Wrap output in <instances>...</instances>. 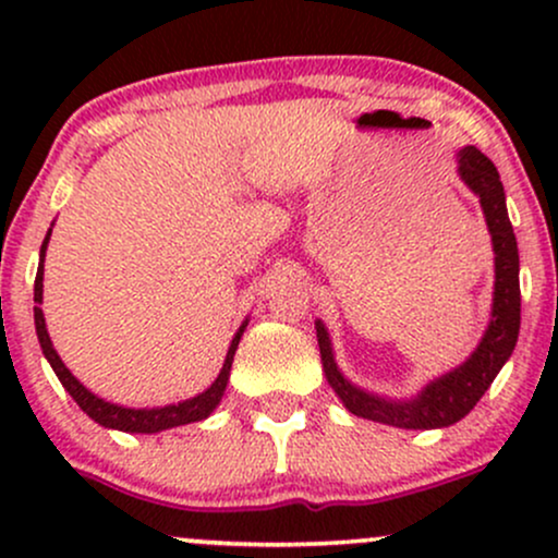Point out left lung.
<instances>
[{
	"label": "left lung",
	"mask_w": 558,
	"mask_h": 558,
	"mask_svg": "<svg viewBox=\"0 0 558 558\" xmlns=\"http://www.w3.org/2000/svg\"><path fill=\"white\" fill-rule=\"evenodd\" d=\"M457 159L459 175L480 198V207H483L485 222L490 230L493 254H496V288H493L488 330L464 364L435 377L414 399L390 401L345 380L338 369L336 356H332L328 330L317 319L315 328L325 377H328L338 399L343 401V407L356 417L403 427V430H433V427L453 425L475 409V403L483 399V393L496 380L498 369L504 367L517 345V336H520V252H517L514 228H511L509 213H506L504 183L498 178L496 165L475 146L459 149Z\"/></svg>",
	"instance_id": "obj_1"
}]
</instances>
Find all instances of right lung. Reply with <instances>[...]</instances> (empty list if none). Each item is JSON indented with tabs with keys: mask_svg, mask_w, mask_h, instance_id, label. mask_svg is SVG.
<instances>
[{
	"mask_svg": "<svg viewBox=\"0 0 558 558\" xmlns=\"http://www.w3.org/2000/svg\"><path fill=\"white\" fill-rule=\"evenodd\" d=\"M49 235H52V228H49L47 239L41 243V265H38L36 272V283H34V319H36V336L38 343H41L44 356H47L49 364H52L54 375L60 377V383L65 386V390L73 396V401L78 403L83 412L88 414L94 422H99L101 427H110V430H123V433H159V430H170V427L178 425H189V422H198V420H207L209 414L215 412L217 403H220L222 393H226L228 386V377H230V364H233L235 349H239V341L246 330V323L241 325L239 332L233 336L230 341L226 364H222L220 375L217 380L209 386L204 393L194 396V399H185L178 403H168V407H155V409H128V407H118V403H110L99 396H94L83 383H78L73 377V373L62 364L60 356H57L52 338L47 332V323H44V312H41V296H44V254H47V243Z\"/></svg>",
	"mask_w": 558,
	"mask_h": 558,
	"instance_id": "1",
	"label": "right lung"
}]
</instances>
